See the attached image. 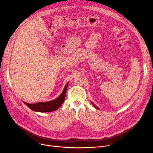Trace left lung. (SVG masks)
<instances>
[{
  "instance_id": "8db88e82",
  "label": "left lung",
  "mask_w": 153,
  "mask_h": 153,
  "mask_svg": "<svg viewBox=\"0 0 153 153\" xmlns=\"http://www.w3.org/2000/svg\"><path fill=\"white\" fill-rule=\"evenodd\" d=\"M91 102V104H93V106H94V107L96 108H97V109H99V108H98V107H97V106H96V105H95V104H93L92 102Z\"/></svg>"
}]
</instances>
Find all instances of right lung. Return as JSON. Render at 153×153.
Returning <instances> with one entry per match:
<instances>
[{
  "label": "right lung",
  "instance_id": "1",
  "mask_svg": "<svg viewBox=\"0 0 153 153\" xmlns=\"http://www.w3.org/2000/svg\"><path fill=\"white\" fill-rule=\"evenodd\" d=\"M68 82L66 84L64 89L60 95L54 100H52L47 102H40L35 104H29L24 101V104L29 107L31 110L38 112H51L58 109L61 105L63 103L65 99V95L66 92V89L68 87Z\"/></svg>",
  "mask_w": 153,
  "mask_h": 153
}]
</instances>
